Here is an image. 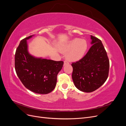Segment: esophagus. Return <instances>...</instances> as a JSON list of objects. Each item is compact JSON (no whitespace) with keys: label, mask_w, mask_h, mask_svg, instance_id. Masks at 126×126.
<instances>
[{"label":"esophagus","mask_w":126,"mask_h":126,"mask_svg":"<svg viewBox=\"0 0 126 126\" xmlns=\"http://www.w3.org/2000/svg\"><path fill=\"white\" fill-rule=\"evenodd\" d=\"M69 64V62H67V60L64 61V66H65V65H66V64Z\"/></svg>","instance_id":"34e87169"}]
</instances>
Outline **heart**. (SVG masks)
<instances>
[{
    "label": "heart",
    "mask_w": 126,
    "mask_h": 126,
    "mask_svg": "<svg viewBox=\"0 0 126 126\" xmlns=\"http://www.w3.org/2000/svg\"><path fill=\"white\" fill-rule=\"evenodd\" d=\"M88 48L86 40L75 38L61 48V51L66 53V57L70 62H77L84 56Z\"/></svg>",
    "instance_id": "b5f03b06"
}]
</instances>
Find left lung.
<instances>
[{
	"mask_svg": "<svg viewBox=\"0 0 126 126\" xmlns=\"http://www.w3.org/2000/svg\"><path fill=\"white\" fill-rule=\"evenodd\" d=\"M92 45L82 59L72 63L75 86L83 92L91 93L101 87L108 77L109 60L101 41L91 35Z\"/></svg>",
	"mask_w": 126,
	"mask_h": 126,
	"instance_id": "obj_1",
	"label": "left lung"
}]
</instances>
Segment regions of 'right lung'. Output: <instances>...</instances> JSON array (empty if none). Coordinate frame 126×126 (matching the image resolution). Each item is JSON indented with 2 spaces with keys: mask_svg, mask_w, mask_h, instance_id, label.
<instances>
[{
  "mask_svg": "<svg viewBox=\"0 0 126 126\" xmlns=\"http://www.w3.org/2000/svg\"><path fill=\"white\" fill-rule=\"evenodd\" d=\"M30 36L21 40L15 58V70L24 86L33 93L47 94L55 89L57 77L63 65V61L36 58L28 51L27 40Z\"/></svg>",
  "mask_w": 126,
  "mask_h": 126,
  "instance_id": "add662e5",
  "label": "right lung"
}]
</instances>
